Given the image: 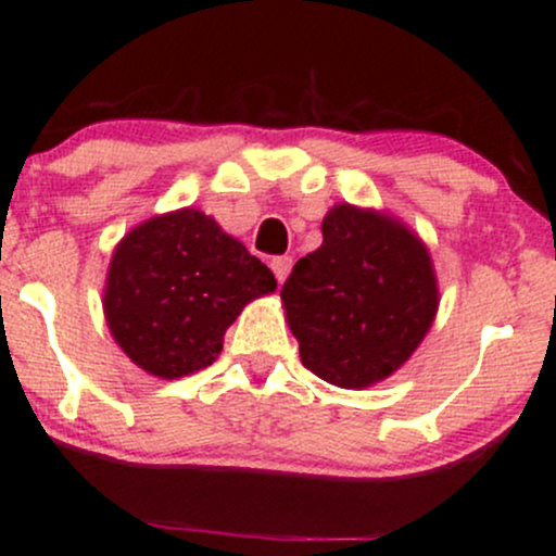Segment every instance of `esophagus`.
<instances>
[{"instance_id": "1", "label": "esophagus", "mask_w": 556, "mask_h": 556, "mask_svg": "<svg viewBox=\"0 0 556 556\" xmlns=\"http://www.w3.org/2000/svg\"><path fill=\"white\" fill-rule=\"evenodd\" d=\"M291 265H294V260H291V257H276V260L270 262L273 273H276V278H278V283H283V280L289 278Z\"/></svg>"}]
</instances>
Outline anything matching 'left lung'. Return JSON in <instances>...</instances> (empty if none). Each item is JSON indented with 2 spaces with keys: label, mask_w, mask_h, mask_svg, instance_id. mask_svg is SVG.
I'll return each instance as SVG.
<instances>
[{
  "label": "left lung",
  "mask_w": 556,
  "mask_h": 556,
  "mask_svg": "<svg viewBox=\"0 0 556 556\" xmlns=\"http://www.w3.org/2000/svg\"><path fill=\"white\" fill-rule=\"evenodd\" d=\"M299 357L339 389L394 376L439 312V280L420 236L394 215L336 204L320 249L280 289Z\"/></svg>",
  "instance_id": "obj_1"
}]
</instances>
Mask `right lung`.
<instances>
[{"label": "right lung", "instance_id": "obj_1", "mask_svg": "<svg viewBox=\"0 0 556 556\" xmlns=\"http://www.w3.org/2000/svg\"><path fill=\"white\" fill-rule=\"evenodd\" d=\"M276 276L194 207L154 215L115 247L104 286L112 339L149 376L176 380L212 365L230 323Z\"/></svg>", "mask_w": 556, "mask_h": 556}]
</instances>
